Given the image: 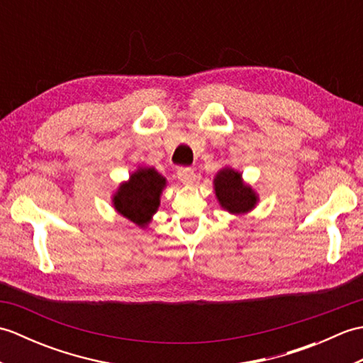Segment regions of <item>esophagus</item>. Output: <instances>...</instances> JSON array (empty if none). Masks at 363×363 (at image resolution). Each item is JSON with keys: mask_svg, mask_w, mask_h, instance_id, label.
I'll return each instance as SVG.
<instances>
[{"mask_svg": "<svg viewBox=\"0 0 363 363\" xmlns=\"http://www.w3.org/2000/svg\"><path fill=\"white\" fill-rule=\"evenodd\" d=\"M177 177L184 182V184H194L195 181V172L194 168L190 167H179L177 168Z\"/></svg>", "mask_w": 363, "mask_h": 363, "instance_id": "obj_1", "label": "esophagus"}]
</instances>
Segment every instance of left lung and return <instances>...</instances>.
I'll return each instance as SVG.
<instances>
[{
    "label": "left lung",
    "mask_w": 363,
    "mask_h": 363,
    "mask_svg": "<svg viewBox=\"0 0 363 363\" xmlns=\"http://www.w3.org/2000/svg\"><path fill=\"white\" fill-rule=\"evenodd\" d=\"M215 194L221 207L233 213L251 211L257 203V196L252 189L245 186L242 174L233 168H223L215 177Z\"/></svg>",
    "instance_id": "8db88e82"
}]
</instances>
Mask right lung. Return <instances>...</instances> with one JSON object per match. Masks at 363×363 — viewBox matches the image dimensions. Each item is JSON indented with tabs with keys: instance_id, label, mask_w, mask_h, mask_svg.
Instances as JSON below:
<instances>
[{
	"instance_id": "obj_1",
	"label": "right lung",
	"mask_w": 363,
	"mask_h": 363,
	"mask_svg": "<svg viewBox=\"0 0 363 363\" xmlns=\"http://www.w3.org/2000/svg\"><path fill=\"white\" fill-rule=\"evenodd\" d=\"M165 187V177H162L154 168H140L130 174L129 181L121 184L117 195L113 196V206L123 217L145 226L157 211L162 189Z\"/></svg>"
}]
</instances>
